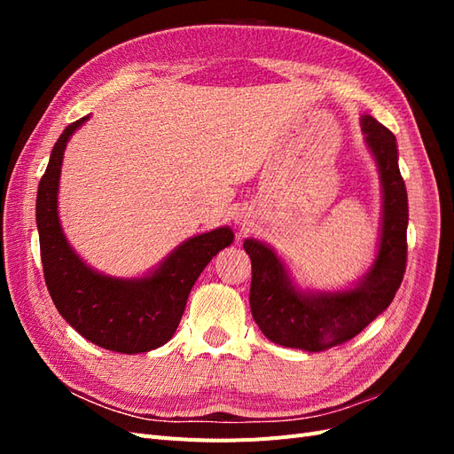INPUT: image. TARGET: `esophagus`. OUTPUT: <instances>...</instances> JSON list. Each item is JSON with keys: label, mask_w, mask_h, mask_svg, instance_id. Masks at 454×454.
Here are the masks:
<instances>
[{"label": "esophagus", "mask_w": 454, "mask_h": 454, "mask_svg": "<svg viewBox=\"0 0 454 454\" xmlns=\"http://www.w3.org/2000/svg\"><path fill=\"white\" fill-rule=\"evenodd\" d=\"M235 219H237V223H240L242 227L248 225V219H246V215H242V214H240V215H237Z\"/></svg>", "instance_id": "obj_1"}]
</instances>
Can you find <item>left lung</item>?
Listing matches in <instances>:
<instances>
[{
	"label": "left lung",
	"instance_id": "obj_1",
	"mask_svg": "<svg viewBox=\"0 0 454 454\" xmlns=\"http://www.w3.org/2000/svg\"><path fill=\"white\" fill-rule=\"evenodd\" d=\"M365 145L375 157L382 185L379 250L373 265L354 287L303 292L270 246L244 240L252 259L250 307L263 335L282 347L322 352L358 335L388 309L407 263V189L397 167L395 136L371 115H362Z\"/></svg>",
	"mask_w": 454,
	"mask_h": 454
}]
</instances>
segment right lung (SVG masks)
Wrapping results in <instances>:
<instances>
[{"instance_id":"right-lung-1","label":"right lung","mask_w":454,"mask_h":454,"mask_svg":"<svg viewBox=\"0 0 454 454\" xmlns=\"http://www.w3.org/2000/svg\"><path fill=\"white\" fill-rule=\"evenodd\" d=\"M87 121L89 115L64 129L37 187L35 222L45 284L62 318L87 340L122 354L149 352L172 339L191 287L235 235L229 227H217L191 237L142 278H115L89 267L67 242L59 217L64 149Z\"/></svg>"}]
</instances>
